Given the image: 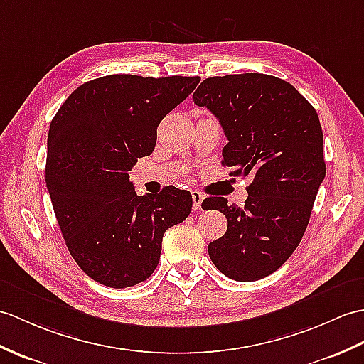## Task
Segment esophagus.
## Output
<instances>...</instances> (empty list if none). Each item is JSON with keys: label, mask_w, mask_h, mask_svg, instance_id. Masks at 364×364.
I'll return each mask as SVG.
<instances>
[{"label": "esophagus", "mask_w": 364, "mask_h": 364, "mask_svg": "<svg viewBox=\"0 0 364 364\" xmlns=\"http://www.w3.org/2000/svg\"><path fill=\"white\" fill-rule=\"evenodd\" d=\"M203 193L200 191H192V206L193 210H201V203H203Z\"/></svg>", "instance_id": "34e87169"}]
</instances>
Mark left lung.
Returning a JSON list of instances; mask_svg holds the SVG:
<instances>
[{"label":"left lung","mask_w":364,"mask_h":364,"mask_svg":"<svg viewBox=\"0 0 364 364\" xmlns=\"http://www.w3.org/2000/svg\"><path fill=\"white\" fill-rule=\"evenodd\" d=\"M192 99L226 134L222 164L252 176L243 208L223 197L203 200L228 218L209 257L234 281H259L296 250L326 176L318 113L291 83L259 73L205 79Z\"/></svg>","instance_id":"8db88e82"}]
</instances>
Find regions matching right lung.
I'll return each instance as SVG.
<instances>
[{"instance_id": "add662e5", "label": "right lung", "mask_w": 364, "mask_h": 364, "mask_svg": "<svg viewBox=\"0 0 364 364\" xmlns=\"http://www.w3.org/2000/svg\"><path fill=\"white\" fill-rule=\"evenodd\" d=\"M198 82L105 75L74 90L50 122V201L73 259L96 282L125 289L146 281L164 232L191 214L189 191L167 186L158 196H136L129 172L154 151L159 122Z\"/></svg>"}]
</instances>
